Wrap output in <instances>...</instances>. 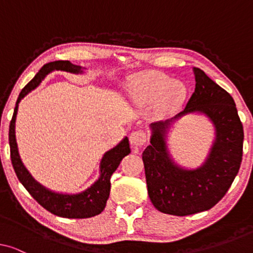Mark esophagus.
<instances>
[{"label":"esophagus","instance_id":"esophagus-1","mask_svg":"<svg viewBox=\"0 0 253 253\" xmlns=\"http://www.w3.org/2000/svg\"><path fill=\"white\" fill-rule=\"evenodd\" d=\"M147 141V134L143 130L133 131L130 134V144L132 146H143V145Z\"/></svg>","mask_w":253,"mask_h":253}]
</instances>
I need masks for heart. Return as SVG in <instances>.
Masks as SVG:
<instances>
[{
  "instance_id": "obj_1",
  "label": "heart",
  "mask_w": 253,
  "mask_h": 253,
  "mask_svg": "<svg viewBox=\"0 0 253 253\" xmlns=\"http://www.w3.org/2000/svg\"><path fill=\"white\" fill-rule=\"evenodd\" d=\"M129 96L134 105L152 106L157 119H166L179 108L185 98V88L161 72H143L134 76L129 85Z\"/></svg>"
}]
</instances>
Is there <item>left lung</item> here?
<instances>
[{
	"label": "left lung",
	"instance_id": "left-lung-1",
	"mask_svg": "<svg viewBox=\"0 0 253 253\" xmlns=\"http://www.w3.org/2000/svg\"><path fill=\"white\" fill-rule=\"evenodd\" d=\"M196 88L183 112L174 119L151 124V144L143 152L147 192L155 209L184 216L207 211L226 195L240 170L243 126L234 99L199 68H193ZM204 113L213 123L216 139L200 168L185 169L169 154L165 134L174 120L188 113Z\"/></svg>",
	"mask_w": 253,
	"mask_h": 253
}]
</instances>
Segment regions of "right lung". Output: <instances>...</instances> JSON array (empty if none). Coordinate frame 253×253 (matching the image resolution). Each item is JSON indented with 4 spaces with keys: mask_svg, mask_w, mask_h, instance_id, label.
I'll list each match as a JSON object with an SVG mask.
<instances>
[{
    "mask_svg": "<svg viewBox=\"0 0 253 253\" xmlns=\"http://www.w3.org/2000/svg\"><path fill=\"white\" fill-rule=\"evenodd\" d=\"M54 70H61L71 72V74H83V68L79 65L72 64L70 61H55L44 64L34 78L27 84L19 93L17 99L15 110L9 126V145L10 158H11L12 167L22 183L31 196L40 204L48 212L57 216L68 217V219H86L98 215L105 210L106 203L109 198L110 192V177L116 170L122 159L131 152L129 139L127 137L116 145L115 147L106 152L100 162V177L88 189L76 195H64L48 190L34 179L27 169L24 167L20 160L18 147L16 143L15 123L18 112V105L24 96L40 84L41 81Z\"/></svg>",
    "mask_w": 253,
    "mask_h": 253,
    "instance_id": "add662e5",
    "label": "right lung"
}]
</instances>
